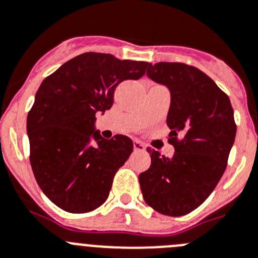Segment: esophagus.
<instances>
[{
    "instance_id": "1",
    "label": "esophagus",
    "mask_w": 258,
    "mask_h": 258,
    "mask_svg": "<svg viewBox=\"0 0 258 258\" xmlns=\"http://www.w3.org/2000/svg\"><path fill=\"white\" fill-rule=\"evenodd\" d=\"M133 146H134V151H136V152H142V151H146V146L143 145L142 142L134 141Z\"/></svg>"
}]
</instances>
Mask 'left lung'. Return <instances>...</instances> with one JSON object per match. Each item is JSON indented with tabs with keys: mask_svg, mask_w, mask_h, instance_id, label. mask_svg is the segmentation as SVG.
<instances>
[{
	"mask_svg": "<svg viewBox=\"0 0 258 258\" xmlns=\"http://www.w3.org/2000/svg\"><path fill=\"white\" fill-rule=\"evenodd\" d=\"M147 77L170 91L166 124L175 152L165 157L148 148L151 166L139 174L142 195L160 214L183 216L207 200L225 171L237 134L234 111L229 97L197 68L148 63Z\"/></svg>",
	"mask_w": 258,
	"mask_h": 258,
	"instance_id": "obj_1",
	"label": "left lung"
}]
</instances>
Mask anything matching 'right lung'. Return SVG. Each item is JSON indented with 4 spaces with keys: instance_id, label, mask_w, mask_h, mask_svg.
I'll use <instances>...</instances> for the list:
<instances>
[{
    "instance_id": "add662e5",
    "label": "right lung",
    "mask_w": 258,
    "mask_h": 258,
    "mask_svg": "<svg viewBox=\"0 0 258 258\" xmlns=\"http://www.w3.org/2000/svg\"><path fill=\"white\" fill-rule=\"evenodd\" d=\"M148 62L87 52L42 82L28 113L30 165L38 185L63 211L89 212L108 197L113 176L133 152L126 136L96 129L122 80L143 77Z\"/></svg>"
}]
</instances>
